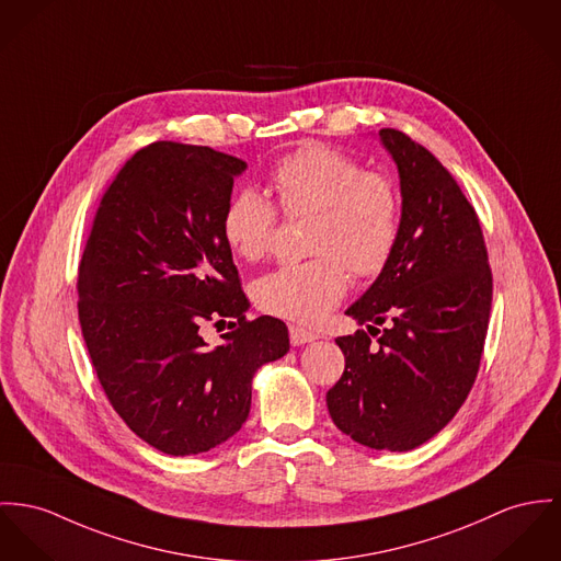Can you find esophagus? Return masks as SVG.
<instances>
[{"mask_svg": "<svg viewBox=\"0 0 561 561\" xmlns=\"http://www.w3.org/2000/svg\"><path fill=\"white\" fill-rule=\"evenodd\" d=\"M288 331H290V342H293V345L309 344V342L318 340V335L313 331H307V329L297 327V324H290Z\"/></svg>", "mask_w": 561, "mask_h": 561, "instance_id": "esophagus-1", "label": "esophagus"}]
</instances>
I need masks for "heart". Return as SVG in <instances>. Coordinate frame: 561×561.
Returning a JSON list of instances; mask_svg holds the SVG:
<instances>
[{
	"instance_id": "obj_1",
	"label": "heart",
	"mask_w": 561,
	"mask_h": 561,
	"mask_svg": "<svg viewBox=\"0 0 561 561\" xmlns=\"http://www.w3.org/2000/svg\"><path fill=\"white\" fill-rule=\"evenodd\" d=\"M271 187L279 209L311 216L309 254L260 277V309L302 324L320 322L347 290V268L358 277L378 275L392 256L401 230V201L387 174L365 171L340 149L309 142L277 162ZM277 211L254 190L230 198L221 234L241 260H260L271 248Z\"/></svg>"
}]
</instances>
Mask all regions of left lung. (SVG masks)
I'll return each instance as SVG.
<instances>
[{
    "mask_svg": "<svg viewBox=\"0 0 561 561\" xmlns=\"http://www.w3.org/2000/svg\"><path fill=\"white\" fill-rule=\"evenodd\" d=\"M401 183V230L387 266L347 316L388 329L337 337L345 356L327 392L337 430L403 453L442 432L474 387L489 327L493 277L474 207L430 149L380 129Z\"/></svg>",
    "mask_w": 561,
    "mask_h": 561,
    "instance_id": "8db88e82",
    "label": "left lung"
}]
</instances>
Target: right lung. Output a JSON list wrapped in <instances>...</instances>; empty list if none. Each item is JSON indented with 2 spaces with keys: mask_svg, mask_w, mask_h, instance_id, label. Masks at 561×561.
Instances as JSON below:
<instances>
[{
  "mask_svg": "<svg viewBox=\"0 0 561 561\" xmlns=\"http://www.w3.org/2000/svg\"><path fill=\"white\" fill-rule=\"evenodd\" d=\"M248 164L211 147L158 140L106 187L79 264V322L111 405L149 446L198 455L241 430L252 378L288 350L282 320L250 302L221 234ZM230 319L209 348L205 321Z\"/></svg>",
  "mask_w": 561,
  "mask_h": 561,
  "instance_id": "obj_1",
  "label": "right lung"
}]
</instances>
